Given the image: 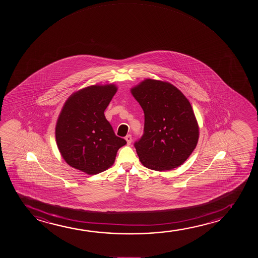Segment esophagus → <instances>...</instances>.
Listing matches in <instances>:
<instances>
[{
  "instance_id": "34e87169",
  "label": "esophagus",
  "mask_w": 258,
  "mask_h": 258,
  "mask_svg": "<svg viewBox=\"0 0 258 258\" xmlns=\"http://www.w3.org/2000/svg\"><path fill=\"white\" fill-rule=\"evenodd\" d=\"M125 139H126V141H127V145H131V142H132V137H131V135H127V136L125 137Z\"/></svg>"
}]
</instances>
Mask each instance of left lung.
<instances>
[{
  "mask_svg": "<svg viewBox=\"0 0 258 258\" xmlns=\"http://www.w3.org/2000/svg\"><path fill=\"white\" fill-rule=\"evenodd\" d=\"M145 113L144 134L134 146L144 166L156 171L183 164L198 145L199 128L187 98L166 82L146 79L131 89Z\"/></svg>",
  "mask_w": 258,
  "mask_h": 258,
  "instance_id": "left-lung-1",
  "label": "left lung"
}]
</instances>
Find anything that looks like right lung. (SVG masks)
Masks as SVG:
<instances>
[{"mask_svg":"<svg viewBox=\"0 0 258 258\" xmlns=\"http://www.w3.org/2000/svg\"><path fill=\"white\" fill-rule=\"evenodd\" d=\"M115 85H92L68 99L55 128L57 146L76 169L97 174L113 165L117 151L127 144L114 134L104 112L116 92Z\"/></svg>","mask_w":258,"mask_h":258,"instance_id":"right-lung-1","label":"right lung"}]
</instances>
